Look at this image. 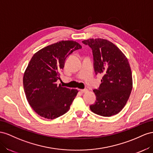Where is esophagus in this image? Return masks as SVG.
I'll return each instance as SVG.
<instances>
[{"label":"esophagus","instance_id":"esophagus-1","mask_svg":"<svg viewBox=\"0 0 153 153\" xmlns=\"http://www.w3.org/2000/svg\"><path fill=\"white\" fill-rule=\"evenodd\" d=\"M80 91H81V93H86V92H87V91H88V90H87V89H81Z\"/></svg>","mask_w":153,"mask_h":153}]
</instances>
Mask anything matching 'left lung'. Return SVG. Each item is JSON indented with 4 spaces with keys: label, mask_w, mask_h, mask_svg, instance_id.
Segmentation results:
<instances>
[{
    "label": "left lung",
    "mask_w": 153,
    "mask_h": 153,
    "mask_svg": "<svg viewBox=\"0 0 153 153\" xmlns=\"http://www.w3.org/2000/svg\"><path fill=\"white\" fill-rule=\"evenodd\" d=\"M92 49L96 74H102L101 84L94 90L96 95L91 111L103 117L119 113L125 106L133 88L132 72L128 58L115 44L102 38L82 42Z\"/></svg>",
    "instance_id": "8db88e82"
}]
</instances>
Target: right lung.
Segmentation results:
<instances>
[{"label":"right lung","instance_id":"add662e5","mask_svg":"<svg viewBox=\"0 0 153 153\" xmlns=\"http://www.w3.org/2000/svg\"><path fill=\"white\" fill-rule=\"evenodd\" d=\"M81 48L75 41L62 40L43 48L30 59L24 74V89L29 105L40 116L54 119L69 110L78 90L56 81L68 55Z\"/></svg>","mask_w":153,"mask_h":153}]
</instances>
